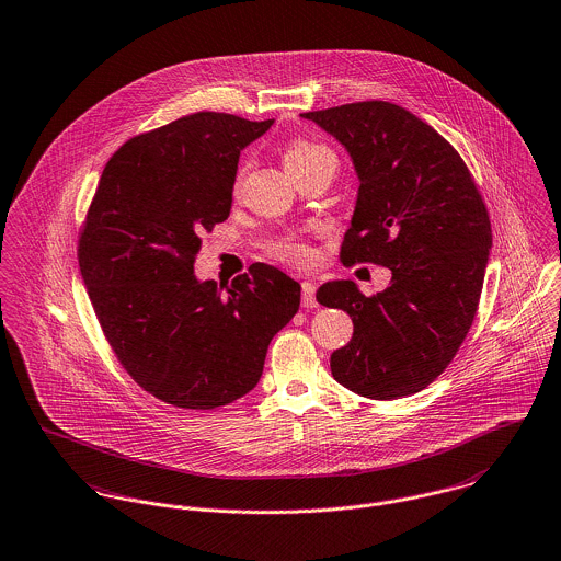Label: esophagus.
I'll return each mask as SVG.
<instances>
[{"label":"esophagus","mask_w":561,"mask_h":561,"mask_svg":"<svg viewBox=\"0 0 561 561\" xmlns=\"http://www.w3.org/2000/svg\"><path fill=\"white\" fill-rule=\"evenodd\" d=\"M302 307L305 309H316L318 307V300H316V285L305 280L302 283Z\"/></svg>","instance_id":"34e87169"}]
</instances>
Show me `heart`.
<instances>
[{
    "instance_id": "b5f03b06",
    "label": "heart",
    "mask_w": 561,
    "mask_h": 561,
    "mask_svg": "<svg viewBox=\"0 0 561 561\" xmlns=\"http://www.w3.org/2000/svg\"><path fill=\"white\" fill-rule=\"evenodd\" d=\"M285 165L291 172V176H298L307 170H313L318 165H332L336 168V156L330 147L316 142V140H307V138H298L294 142H289L287 151H285ZM248 170V161H241L236 174V192L240 190L241 181L245 176ZM270 254L289 261L294 265H309L313 261V252L309 245L298 243V241L280 240L274 241L270 248Z\"/></svg>"
}]
</instances>
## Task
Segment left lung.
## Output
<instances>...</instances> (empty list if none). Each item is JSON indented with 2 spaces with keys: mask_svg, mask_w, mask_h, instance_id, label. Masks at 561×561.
I'll use <instances>...</instances> for the list:
<instances>
[{
  "mask_svg": "<svg viewBox=\"0 0 561 561\" xmlns=\"http://www.w3.org/2000/svg\"><path fill=\"white\" fill-rule=\"evenodd\" d=\"M302 118L352 156L358 201L341 263L391 270V285L363 296L352 280L321 285L318 302L354 321L332 352L339 385L369 400H400L434 382L460 350L480 305L492 231L460 153L427 123L389 101H358Z\"/></svg>",
  "mask_w": 561,
  "mask_h": 561,
  "instance_id": "1",
  "label": "left lung"
}]
</instances>
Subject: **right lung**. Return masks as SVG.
<instances>
[{
	"mask_svg": "<svg viewBox=\"0 0 561 561\" xmlns=\"http://www.w3.org/2000/svg\"><path fill=\"white\" fill-rule=\"evenodd\" d=\"M270 121L196 112L127 140L105 163L78 241L81 278L123 369L147 393L214 410L252 391L300 285L252 263L229 285L201 283L203 231L225 222L240 151Z\"/></svg>",
	"mask_w": 561,
	"mask_h": 561,
	"instance_id": "right-lung-1",
	"label": "right lung"
}]
</instances>
